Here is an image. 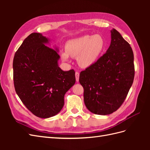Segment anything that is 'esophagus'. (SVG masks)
I'll return each instance as SVG.
<instances>
[{
	"instance_id": "obj_1",
	"label": "esophagus",
	"mask_w": 150,
	"mask_h": 150,
	"mask_svg": "<svg viewBox=\"0 0 150 150\" xmlns=\"http://www.w3.org/2000/svg\"><path fill=\"white\" fill-rule=\"evenodd\" d=\"M75 76H76V81H79V72H76L75 73Z\"/></svg>"
}]
</instances>
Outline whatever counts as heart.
Here are the masks:
<instances>
[{
  "mask_svg": "<svg viewBox=\"0 0 150 150\" xmlns=\"http://www.w3.org/2000/svg\"><path fill=\"white\" fill-rule=\"evenodd\" d=\"M105 41L100 35H84L71 39L66 44V52L62 54L63 59L69 56L78 57V64L82 67L93 64L105 49Z\"/></svg>",
  "mask_w": 150,
  "mask_h": 150,
  "instance_id": "b5f03b06",
  "label": "heart"
}]
</instances>
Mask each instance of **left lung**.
Here are the masks:
<instances>
[{
  "instance_id": "8db88e82",
  "label": "left lung",
  "mask_w": 150,
  "mask_h": 150,
  "mask_svg": "<svg viewBox=\"0 0 150 150\" xmlns=\"http://www.w3.org/2000/svg\"><path fill=\"white\" fill-rule=\"evenodd\" d=\"M111 41L105 54L81 72L84 101L88 110L108 115L122 105L134 77V54L129 44L113 29Z\"/></svg>"
}]
</instances>
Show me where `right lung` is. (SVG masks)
<instances>
[{"label": "right lung", "mask_w": 150, "mask_h": 150, "mask_svg": "<svg viewBox=\"0 0 150 150\" xmlns=\"http://www.w3.org/2000/svg\"><path fill=\"white\" fill-rule=\"evenodd\" d=\"M49 40L32 33L16 51L13 61L16 92L35 116L47 118L59 112L64 95L75 84V71H63L58 66L57 51L45 46Z\"/></svg>", "instance_id": "right-lung-1"}]
</instances>
